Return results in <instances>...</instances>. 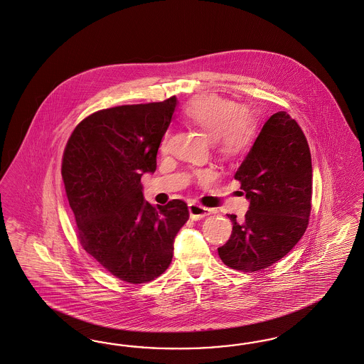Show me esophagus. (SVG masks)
Wrapping results in <instances>:
<instances>
[{"label": "esophagus", "instance_id": "1", "mask_svg": "<svg viewBox=\"0 0 364 364\" xmlns=\"http://www.w3.org/2000/svg\"><path fill=\"white\" fill-rule=\"evenodd\" d=\"M189 216L192 220H200L201 218L208 216L211 210L207 207H203L200 204H189Z\"/></svg>", "mask_w": 364, "mask_h": 364}]
</instances>
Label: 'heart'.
<instances>
[{
  "instance_id": "obj_1",
  "label": "heart",
  "mask_w": 364,
  "mask_h": 364,
  "mask_svg": "<svg viewBox=\"0 0 364 364\" xmlns=\"http://www.w3.org/2000/svg\"><path fill=\"white\" fill-rule=\"evenodd\" d=\"M184 114L193 125L213 138V149L226 160L243 154L255 137L254 118L228 98L215 94L198 95L186 106ZM166 141L168 137L164 138L163 151Z\"/></svg>"
}]
</instances>
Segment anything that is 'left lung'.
Listing matches in <instances>:
<instances>
[{
  "label": "left lung",
  "instance_id": "8db88e82",
  "mask_svg": "<svg viewBox=\"0 0 364 364\" xmlns=\"http://www.w3.org/2000/svg\"><path fill=\"white\" fill-rule=\"evenodd\" d=\"M234 177L250 205L243 222L228 215L232 234L218 252L228 267L254 273L276 264L297 245L312 208L311 151L287 112L264 122Z\"/></svg>",
  "mask_w": 364,
  "mask_h": 364
}]
</instances>
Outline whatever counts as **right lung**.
Instances as JSON below:
<instances>
[{
    "mask_svg": "<svg viewBox=\"0 0 364 364\" xmlns=\"http://www.w3.org/2000/svg\"><path fill=\"white\" fill-rule=\"evenodd\" d=\"M176 97L100 110L76 126L62 163L64 188L80 245L109 273L129 284L168 269L187 204L151 205L141 176L154 173L157 151L172 121Z\"/></svg>",
    "mask_w": 364,
    "mask_h": 364,
    "instance_id": "right-lung-1",
    "label": "right lung"
}]
</instances>
